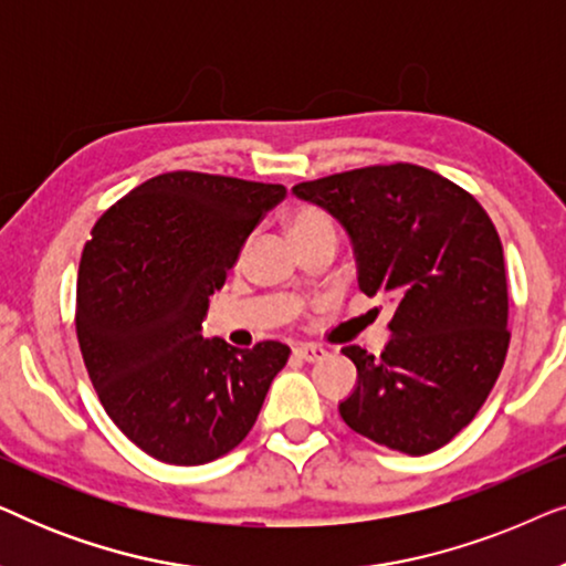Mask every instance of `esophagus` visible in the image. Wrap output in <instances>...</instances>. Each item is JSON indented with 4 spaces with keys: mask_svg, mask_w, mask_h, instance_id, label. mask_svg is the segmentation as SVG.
Wrapping results in <instances>:
<instances>
[{
    "mask_svg": "<svg viewBox=\"0 0 566 566\" xmlns=\"http://www.w3.org/2000/svg\"><path fill=\"white\" fill-rule=\"evenodd\" d=\"M293 353H296L301 360H308V363H314V360H322V358H327V350H324L322 345H312V343L296 345V347H293Z\"/></svg>",
    "mask_w": 566,
    "mask_h": 566,
    "instance_id": "34e87169",
    "label": "esophagus"
}]
</instances>
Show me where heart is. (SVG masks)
I'll use <instances>...</instances> for the list:
<instances>
[{
	"mask_svg": "<svg viewBox=\"0 0 566 566\" xmlns=\"http://www.w3.org/2000/svg\"><path fill=\"white\" fill-rule=\"evenodd\" d=\"M285 229L296 247H304L308 242L319 237H335L337 234V223L332 219V213L327 208L314 206V203H296L291 206L283 216ZM247 250H250V239H244L242 247H239V260H244Z\"/></svg>",
	"mask_w": 566,
	"mask_h": 566,
	"instance_id": "b5f03b06",
	"label": "heart"
}]
</instances>
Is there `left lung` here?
Returning <instances> with one entry per match:
<instances>
[{
	"mask_svg": "<svg viewBox=\"0 0 566 566\" xmlns=\"http://www.w3.org/2000/svg\"><path fill=\"white\" fill-rule=\"evenodd\" d=\"M347 229L366 296L397 301L381 355L343 353L358 386L347 428L409 455L438 451L474 420L510 345L497 229L479 200L432 169L397 161L293 185Z\"/></svg>",
	"mask_w": 566,
	"mask_h": 566,
	"instance_id": "1",
	"label": "left lung"
}]
</instances>
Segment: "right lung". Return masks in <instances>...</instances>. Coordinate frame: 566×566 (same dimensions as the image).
Instances as JSON below:
<instances>
[{
	"label": "right lung",
	"mask_w": 566,
	"mask_h": 566,
	"mask_svg": "<svg viewBox=\"0 0 566 566\" xmlns=\"http://www.w3.org/2000/svg\"><path fill=\"white\" fill-rule=\"evenodd\" d=\"M283 185L165 172L99 216L76 277V337L105 412L151 459L198 467L242 443L291 347L200 335L208 296Z\"/></svg>",
	"instance_id": "1"
}]
</instances>
